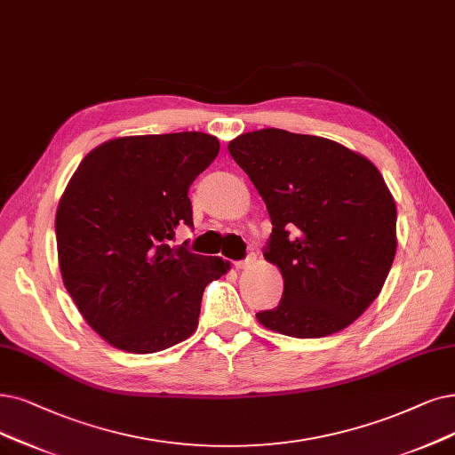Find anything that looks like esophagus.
I'll return each mask as SVG.
<instances>
[{
	"label": "esophagus",
	"instance_id": "esophagus-1",
	"mask_svg": "<svg viewBox=\"0 0 455 455\" xmlns=\"http://www.w3.org/2000/svg\"><path fill=\"white\" fill-rule=\"evenodd\" d=\"M253 263H256V253L250 251L244 259H241V261L235 263V267H237L239 270H243V268H246V267H250V265H253Z\"/></svg>",
	"mask_w": 455,
	"mask_h": 455
}]
</instances>
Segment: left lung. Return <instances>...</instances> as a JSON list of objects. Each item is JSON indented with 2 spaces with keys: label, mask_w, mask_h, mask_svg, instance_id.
Returning a JSON list of instances; mask_svg holds the SVG:
<instances>
[{
  "label": "left lung",
  "mask_w": 455,
  "mask_h": 455,
  "mask_svg": "<svg viewBox=\"0 0 455 455\" xmlns=\"http://www.w3.org/2000/svg\"><path fill=\"white\" fill-rule=\"evenodd\" d=\"M267 205L263 248L283 276L282 300L256 314L293 338L334 334L364 314L395 256V204L364 156L319 136L280 129L229 141Z\"/></svg>",
  "instance_id": "left-lung-1"
}]
</instances>
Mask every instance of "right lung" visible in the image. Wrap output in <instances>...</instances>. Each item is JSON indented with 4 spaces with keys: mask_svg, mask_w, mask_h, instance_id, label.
Masks as SVG:
<instances>
[{
    "mask_svg": "<svg viewBox=\"0 0 455 455\" xmlns=\"http://www.w3.org/2000/svg\"><path fill=\"white\" fill-rule=\"evenodd\" d=\"M220 151L214 136L117 138L82 162L61 196L56 237L63 283L80 314L114 347L148 355L187 339L205 287L228 261L172 248L194 228L190 185Z\"/></svg>",
    "mask_w": 455,
    "mask_h": 455,
    "instance_id": "right-lung-1",
    "label": "right lung"
}]
</instances>
